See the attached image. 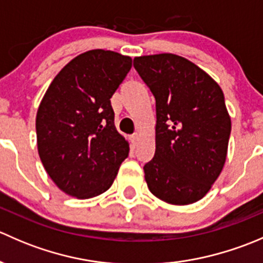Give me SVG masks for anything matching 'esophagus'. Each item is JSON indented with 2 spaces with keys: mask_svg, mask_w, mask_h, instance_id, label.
I'll list each match as a JSON object with an SVG mask.
<instances>
[{
  "mask_svg": "<svg viewBox=\"0 0 263 263\" xmlns=\"http://www.w3.org/2000/svg\"><path fill=\"white\" fill-rule=\"evenodd\" d=\"M139 141H140L139 135H137V134L132 135V136H131V144L134 145V146H137V145H139Z\"/></svg>",
  "mask_w": 263,
  "mask_h": 263,
  "instance_id": "esophagus-1",
  "label": "esophagus"
}]
</instances>
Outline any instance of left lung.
I'll return each instance as SVG.
<instances>
[{
	"label": "left lung",
	"mask_w": 263,
	"mask_h": 263,
	"mask_svg": "<svg viewBox=\"0 0 263 263\" xmlns=\"http://www.w3.org/2000/svg\"><path fill=\"white\" fill-rule=\"evenodd\" d=\"M134 67L155 98V155L144 166L148 190L172 205L196 202L227 159L232 122L222 90L172 53L136 57Z\"/></svg>",
	"instance_id": "1"
}]
</instances>
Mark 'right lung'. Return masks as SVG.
I'll list each match as a JSON object with an SVG mask.
<instances>
[{
    "label": "right lung",
    "mask_w": 263,
    "mask_h": 263,
    "mask_svg": "<svg viewBox=\"0 0 263 263\" xmlns=\"http://www.w3.org/2000/svg\"><path fill=\"white\" fill-rule=\"evenodd\" d=\"M131 67V57L112 50L82 53L60 71L39 105V156L50 179L72 197L105 192L128 156L110 98Z\"/></svg>",
    "instance_id": "add662e5"
}]
</instances>
